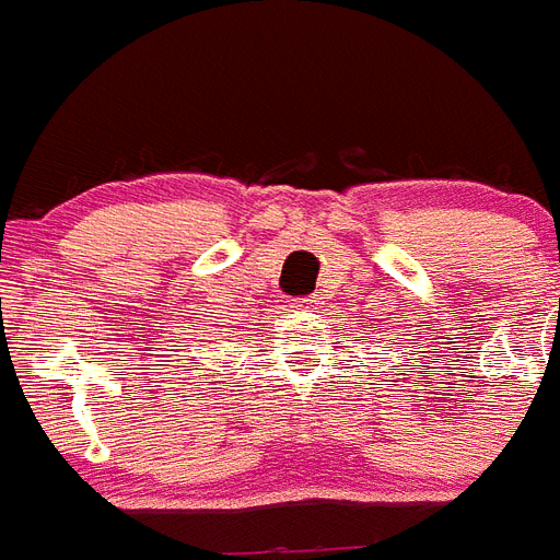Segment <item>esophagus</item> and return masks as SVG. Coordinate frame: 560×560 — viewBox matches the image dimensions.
Masks as SVG:
<instances>
[{"label": "esophagus", "instance_id": "34e87169", "mask_svg": "<svg viewBox=\"0 0 560 560\" xmlns=\"http://www.w3.org/2000/svg\"><path fill=\"white\" fill-rule=\"evenodd\" d=\"M298 303H308V298H298Z\"/></svg>", "mask_w": 560, "mask_h": 560}]
</instances>
